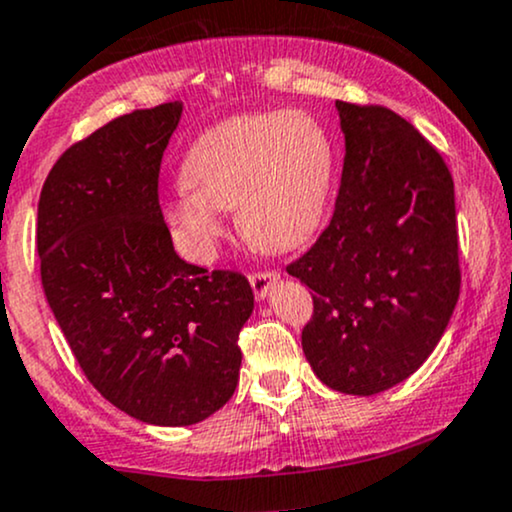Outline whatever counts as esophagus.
Listing matches in <instances>:
<instances>
[{"mask_svg":"<svg viewBox=\"0 0 512 512\" xmlns=\"http://www.w3.org/2000/svg\"><path fill=\"white\" fill-rule=\"evenodd\" d=\"M279 281V272L276 269H260V272H252L250 274V284L252 291H255L257 298L267 296V291Z\"/></svg>","mask_w":512,"mask_h":512,"instance_id":"obj_1","label":"esophagus"}]
</instances>
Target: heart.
I'll use <instances>...</instances> for the list:
<instances>
[{"mask_svg":"<svg viewBox=\"0 0 512 512\" xmlns=\"http://www.w3.org/2000/svg\"><path fill=\"white\" fill-rule=\"evenodd\" d=\"M166 216L195 260H209L223 233L219 211H238L240 233L267 252L313 236L334 180V144L303 110L231 117L199 134Z\"/></svg>","mask_w":512,"mask_h":512,"instance_id":"1","label":"heart"}]
</instances>
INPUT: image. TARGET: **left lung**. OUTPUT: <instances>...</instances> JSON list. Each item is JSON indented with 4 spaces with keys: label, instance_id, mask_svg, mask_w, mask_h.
I'll list each match as a JSON object with an SVG mask.
<instances>
[{
    "label": "left lung",
    "instance_id": "left-lung-1",
    "mask_svg": "<svg viewBox=\"0 0 512 512\" xmlns=\"http://www.w3.org/2000/svg\"><path fill=\"white\" fill-rule=\"evenodd\" d=\"M346 156L330 226L286 272L313 289L303 354L327 387L378 395L431 356L460 298L455 185L383 105L337 101Z\"/></svg>",
    "mask_w": 512,
    "mask_h": 512
}]
</instances>
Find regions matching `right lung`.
<instances>
[{"label": "right lung", "instance_id": "add662e5", "mask_svg": "<svg viewBox=\"0 0 512 512\" xmlns=\"http://www.w3.org/2000/svg\"><path fill=\"white\" fill-rule=\"evenodd\" d=\"M182 103L69 146L38 202L40 279L88 383L134 419L190 426L233 397L255 305L240 272L180 260L158 204Z\"/></svg>", "mask_w": 512, "mask_h": 512}]
</instances>
